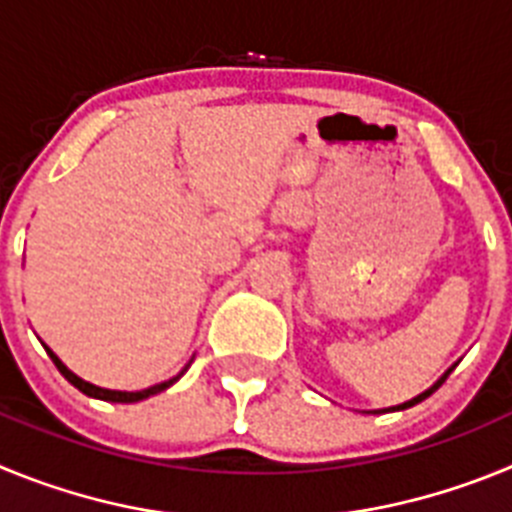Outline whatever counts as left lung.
<instances>
[{"instance_id": "obj_1", "label": "left lung", "mask_w": 512, "mask_h": 512, "mask_svg": "<svg viewBox=\"0 0 512 512\" xmlns=\"http://www.w3.org/2000/svg\"><path fill=\"white\" fill-rule=\"evenodd\" d=\"M454 366H456V364H454ZM454 366H451V369H446V372H443V377H441V379H436V382H433L431 387H428V390H425V392H420L418 397H413V400L402 402V405H395V408H387V410H405V408H413V405H418V402H423L425 397H431L433 392H436L438 387H441V384L446 382V377H449V374L454 372ZM372 413H384V410H372Z\"/></svg>"}]
</instances>
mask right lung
<instances>
[{"label": "right lung", "mask_w": 512, "mask_h": 512, "mask_svg": "<svg viewBox=\"0 0 512 512\" xmlns=\"http://www.w3.org/2000/svg\"><path fill=\"white\" fill-rule=\"evenodd\" d=\"M45 351H48V356H51V359H53V364H56V369H58V372H61L63 377L69 379V382L74 384L76 390H79V392H84V395H87V397H94V400H104V402H140V400H146V397H151V395H158V392L169 390L171 384H174V382H179V379L184 377V372H187V369H189V364H192V361H194V356H192V359H189V364L184 366L182 372L176 374V377L166 379V382H161V384H153V387H148V390H140V392H122V390H104V387H97V384L87 382V379L76 377V374L71 372L69 366L63 364V361L58 359L56 354H53L51 348L45 346Z\"/></svg>", "instance_id": "1"}]
</instances>
